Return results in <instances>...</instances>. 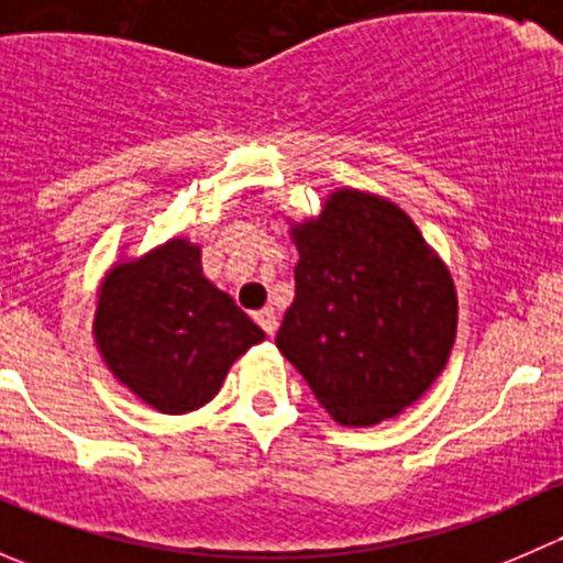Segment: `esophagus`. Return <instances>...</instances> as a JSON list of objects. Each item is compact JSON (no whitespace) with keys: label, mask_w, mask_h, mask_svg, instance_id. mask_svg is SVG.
<instances>
[{"label":"esophagus","mask_w":563,"mask_h":563,"mask_svg":"<svg viewBox=\"0 0 563 563\" xmlns=\"http://www.w3.org/2000/svg\"><path fill=\"white\" fill-rule=\"evenodd\" d=\"M253 318H255V323H258V327L264 329L266 334H275V329H277V316H275V310L264 308V310H258V313H255Z\"/></svg>","instance_id":"obj_1"}]
</instances>
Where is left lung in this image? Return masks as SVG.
<instances>
[{"label": "left lung", "instance_id": "obj_1", "mask_svg": "<svg viewBox=\"0 0 563 563\" xmlns=\"http://www.w3.org/2000/svg\"><path fill=\"white\" fill-rule=\"evenodd\" d=\"M294 302L277 349L340 424H376L428 391L450 360L457 297L406 212L360 190L294 229Z\"/></svg>", "mask_w": 563, "mask_h": 563}]
</instances>
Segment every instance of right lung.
<instances>
[{
	"label": "right lung",
	"instance_id": "right-lung-1",
	"mask_svg": "<svg viewBox=\"0 0 563 563\" xmlns=\"http://www.w3.org/2000/svg\"><path fill=\"white\" fill-rule=\"evenodd\" d=\"M95 340L113 376L163 413L196 411L264 332L201 272V250L174 240L108 272Z\"/></svg>",
	"mask_w": 563,
	"mask_h": 563
}]
</instances>
